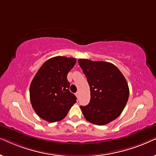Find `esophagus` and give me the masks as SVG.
<instances>
[{
    "label": "esophagus",
    "instance_id": "1",
    "mask_svg": "<svg viewBox=\"0 0 156 156\" xmlns=\"http://www.w3.org/2000/svg\"><path fill=\"white\" fill-rule=\"evenodd\" d=\"M75 95L76 96V97H79V96H80V91H76V94H75Z\"/></svg>",
    "mask_w": 156,
    "mask_h": 156
}]
</instances>
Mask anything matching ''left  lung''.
<instances>
[{
    "label": "left lung",
    "mask_w": 156,
    "mask_h": 156,
    "mask_svg": "<svg viewBox=\"0 0 156 156\" xmlns=\"http://www.w3.org/2000/svg\"><path fill=\"white\" fill-rule=\"evenodd\" d=\"M79 65L90 87L88 105L80 108L84 118L93 124L106 125L120 116L129 97L128 83L113 64L79 59Z\"/></svg>",
    "instance_id": "left-lung-1"
}]
</instances>
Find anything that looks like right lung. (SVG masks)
Segmentation results:
<instances>
[{"instance_id": "obj_1", "label": "right lung", "mask_w": 156, "mask_h": 156, "mask_svg": "<svg viewBox=\"0 0 156 156\" xmlns=\"http://www.w3.org/2000/svg\"><path fill=\"white\" fill-rule=\"evenodd\" d=\"M72 57L57 56L41 66L30 87L32 106L40 118L48 122L61 121L76 102L69 91L67 76L76 63Z\"/></svg>"}]
</instances>
